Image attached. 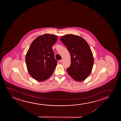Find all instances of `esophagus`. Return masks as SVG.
Here are the masks:
<instances>
[{"label":"esophagus","instance_id":"esophagus-1","mask_svg":"<svg viewBox=\"0 0 121 121\" xmlns=\"http://www.w3.org/2000/svg\"><path fill=\"white\" fill-rule=\"evenodd\" d=\"M63 61V59H62V60H60V61H59V62H60V63H61V62H62Z\"/></svg>","mask_w":121,"mask_h":121}]
</instances>
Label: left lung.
Listing matches in <instances>:
<instances>
[{
	"label": "left lung",
	"mask_w": 121,
	"mask_h": 121,
	"mask_svg": "<svg viewBox=\"0 0 121 121\" xmlns=\"http://www.w3.org/2000/svg\"><path fill=\"white\" fill-rule=\"evenodd\" d=\"M71 56V64L66 69L68 74L77 81H83L89 76L94 63L89 45L81 36L67 34L60 38Z\"/></svg>",
	"instance_id": "8db88e82"
}]
</instances>
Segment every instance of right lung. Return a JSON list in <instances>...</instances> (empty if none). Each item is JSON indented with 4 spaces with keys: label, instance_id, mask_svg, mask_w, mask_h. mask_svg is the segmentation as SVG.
<instances>
[{
    "label": "right lung",
    "instance_id": "right-lung-1",
    "mask_svg": "<svg viewBox=\"0 0 121 121\" xmlns=\"http://www.w3.org/2000/svg\"><path fill=\"white\" fill-rule=\"evenodd\" d=\"M57 39L53 34H45L32 43L26 56L28 73L35 79L43 81L51 76L57 65L52 46Z\"/></svg>",
    "mask_w": 121,
    "mask_h": 121
}]
</instances>
